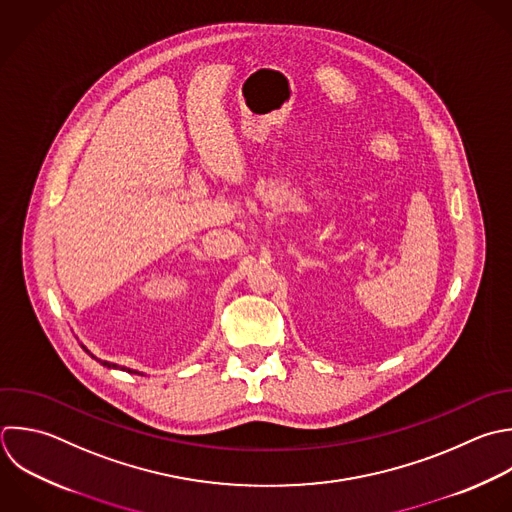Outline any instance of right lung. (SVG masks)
Wrapping results in <instances>:
<instances>
[{
    "instance_id": "right-lung-1",
    "label": "right lung",
    "mask_w": 512,
    "mask_h": 512,
    "mask_svg": "<svg viewBox=\"0 0 512 512\" xmlns=\"http://www.w3.org/2000/svg\"><path fill=\"white\" fill-rule=\"evenodd\" d=\"M82 348H84V350H86V352H88V354H90L94 360H98V362H100L102 366H106V368H114V370H126V372H130V374H140L138 370H132V368H126V366H120V364H114V362H108V360H102V358L94 356V354H92V352H90V350H88L84 344H82Z\"/></svg>"
}]
</instances>
